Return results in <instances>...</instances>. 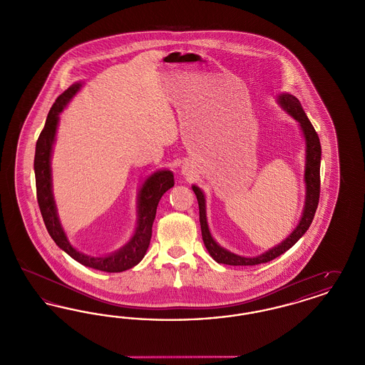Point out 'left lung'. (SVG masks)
<instances>
[{
    "instance_id": "left-lung-1",
    "label": "left lung",
    "mask_w": 365,
    "mask_h": 365,
    "mask_svg": "<svg viewBox=\"0 0 365 365\" xmlns=\"http://www.w3.org/2000/svg\"><path fill=\"white\" fill-rule=\"evenodd\" d=\"M277 101L284 112H287L298 122V125L305 139V170H304L305 202H304L301 219L294 230L282 242L272 246L271 249L265 250L259 256H252V257L240 256L237 253L227 250L226 247L220 246L212 237L208 226V217H207L205 194L198 186L192 185L191 189L197 195V201L200 207V225H201V232H202V241L212 259L219 264L257 265V264L274 260L280 255H283L286 250H289L292 246H294L297 241L307 232V230L312 223L313 216L319 204V197H320V160H322L320 139L313 128L312 123L309 122V119L307 118L301 103L298 101L297 97L289 93H280L277 97Z\"/></svg>"
}]
</instances>
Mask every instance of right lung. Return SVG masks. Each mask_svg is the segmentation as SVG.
Instances as JSON below:
<instances>
[{
  "instance_id": "1",
  "label": "right lung",
  "mask_w": 365,
  "mask_h": 365,
  "mask_svg": "<svg viewBox=\"0 0 365 365\" xmlns=\"http://www.w3.org/2000/svg\"><path fill=\"white\" fill-rule=\"evenodd\" d=\"M83 82H75L53 104L45 127L39 134L35 146L34 173L36 198L43 222L49 235L56 245L64 250L73 260L88 268L104 272H123L135 267L146 255L152 238V226L156 217L157 205L164 192L174 186V174L170 170H160L149 175L139 187L137 197V227L130 241L120 249L105 255L90 256L79 252L68 241V237L61 226L57 207L53 195L52 160L53 145L60 122V113L70 104L75 94L82 88Z\"/></svg>"
}]
</instances>
